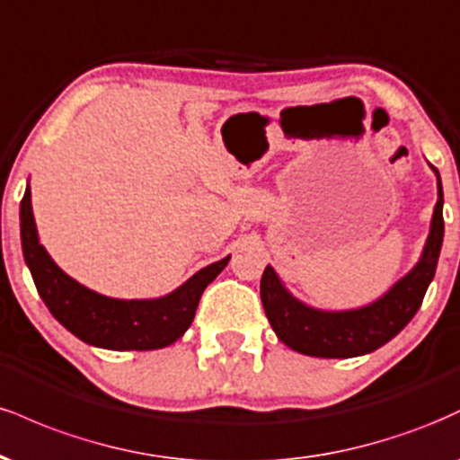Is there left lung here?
Returning a JSON list of instances; mask_svg holds the SVG:
<instances>
[{
  "mask_svg": "<svg viewBox=\"0 0 460 460\" xmlns=\"http://www.w3.org/2000/svg\"><path fill=\"white\" fill-rule=\"evenodd\" d=\"M437 175V205L432 209L430 231L420 260L402 279H398L381 298L357 309L326 311L311 307L294 296L272 266L261 274V305L279 340L300 355L322 358H350L394 340L413 320L424 300L426 289L435 279L437 261L443 244V188Z\"/></svg>",
  "mask_w": 460,
  "mask_h": 460,
  "instance_id": "8db88e82",
  "label": "left lung"
}]
</instances>
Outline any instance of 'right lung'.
I'll return each instance as SVG.
<instances>
[{
  "label": "right lung",
  "mask_w": 460,
  "mask_h": 460,
  "mask_svg": "<svg viewBox=\"0 0 460 460\" xmlns=\"http://www.w3.org/2000/svg\"><path fill=\"white\" fill-rule=\"evenodd\" d=\"M21 246L31 279L51 315L86 344L105 350H157L175 344L192 324L200 294L225 270L231 255L157 298H112L68 277L40 244L31 212V192L25 188L19 209Z\"/></svg>",
  "instance_id": "right-lung-1"
}]
</instances>
